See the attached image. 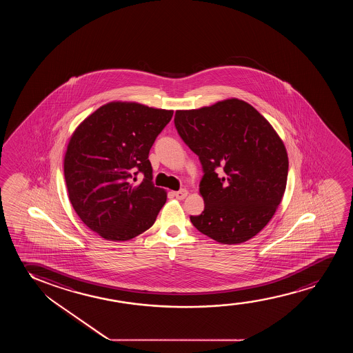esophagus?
I'll return each mask as SVG.
<instances>
[{"label":"esophagus","mask_w":353,"mask_h":353,"mask_svg":"<svg viewBox=\"0 0 353 353\" xmlns=\"http://www.w3.org/2000/svg\"><path fill=\"white\" fill-rule=\"evenodd\" d=\"M174 195L176 196V199L183 200V199L188 195V190H187V189H181L179 192H174Z\"/></svg>","instance_id":"1"}]
</instances>
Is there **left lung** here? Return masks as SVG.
<instances>
[{"label": "left lung", "instance_id": "left-lung-1", "mask_svg": "<svg viewBox=\"0 0 353 353\" xmlns=\"http://www.w3.org/2000/svg\"><path fill=\"white\" fill-rule=\"evenodd\" d=\"M176 130L198 155L205 208L190 222L224 245L256 236L280 205L288 174L285 145L250 103L229 99L176 111Z\"/></svg>", "mask_w": 353, "mask_h": 353}]
</instances>
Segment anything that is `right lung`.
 Returning <instances> with one entry per match:
<instances>
[{
  "instance_id": "right-lung-1",
  "label": "right lung",
  "mask_w": 353,
  "mask_h": 353,
  "mask_svg": "<svg viewBox=\"0 0 353 353\" xmlns=\"http://www.w3.org/2000/svg\"><path fill=\"white\" fill-rule=\"evenodd\" d=\"M174 111L110 102L84 119L68 145L63 174L82 222L112 241H126L154 224L166 192L153 183L148 155ZM140 185L132 183L137 174Z\"/></svg>"
}]
</instances>
